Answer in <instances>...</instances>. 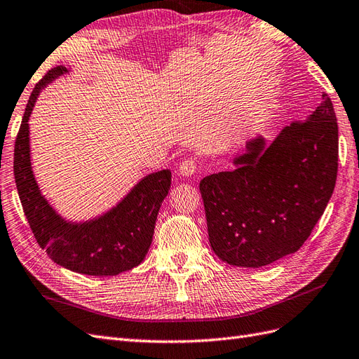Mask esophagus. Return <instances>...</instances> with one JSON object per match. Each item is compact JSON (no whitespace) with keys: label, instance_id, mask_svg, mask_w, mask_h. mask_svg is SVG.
<instances>
[{"label":"esophagus","instance_id":"obj_1","mask_svg":"<svg viewBox=\"0 0 359 359\" xmlns=\"http://www.w3.org/2000/svg\"><path fill=\"white\" fill-rule=\"evenodd\" d=\"M196 169H198V163L195 158H186L178 168V172L180 175L182 177H191L193 173H196Z\"/></svg>","mask_w":359,"mask_h":359}]
</instances>
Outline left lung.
<instances>
[{
	"mask_svg": "<svg viewBox=\"0 0 359 359\" xmlns=\"http://www.w3.org/2000/svg\"><path fill=\"white\" fill-rule=\"evenodd\" d=\"M246 147L236 170L205 177L199 190L215 254L257 269L302 248L332 196L338 125L331 98L323 92L316 111L269 147L261 137Z\"/></svg>",
	"mask_w": 359,
	"mask_h": 359,
	"instance_id": "1",
	"label": "left lung"
}]
</instances>
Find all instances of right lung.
I'll return each instance as SVG.
<instances>
[{
    "label": "right lung",
    "instance_id": "obj_1",
    "mask_svg": "<svg viewBox=\"0 0 359 359\" xmlns=\"http://www.w3.org/2000/svg\"><path fill=\"white\" fill-rule=\"evenodd\" d=\"M66 69L53 67L30 95L15 142L13 173L28 225L36 241L54 263L76 273L113 276L139 266L147 257L158 210L170 187V170L143 178L107 215L83 225H71L55 215L37 189L30 164L28 118L39 92Z\"/></svg>",
    "mask_w": 359,
    "mask_h": 359
}]
</instances>
